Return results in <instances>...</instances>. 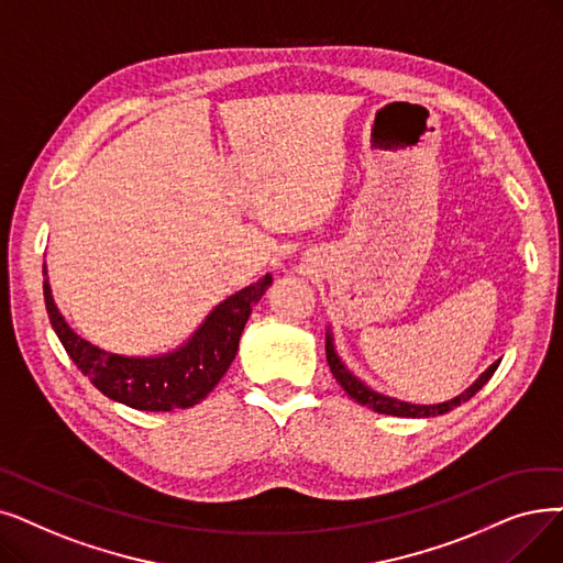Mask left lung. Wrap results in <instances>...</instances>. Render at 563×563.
Wrapping results in <instances>:
<instances>
[{
    "instance_id": "8db88e82",
    "label": "left lung",
    "mask_w": 563,
    "mask_h": 563,
    "mask_svg": "<svg viewBox=\"0 0 563 563\" xmlns=\"http://www.w3.org/2000/svg\"><path fill=\"white\" fill-rule=\"evenodd\" d=\"M327 361H329V368L335 377V382L345 388V394L356 400L358 405L368 407L377 413H388V417H405V419H423V417H437V413H446L451 411L453 407H457L460 402L470 400L474 394H478V390L485 386V382L490 379L495 375V371L499 368V361L493 363L490 368H487L467 390H464L462 396L449 400V402H442V405H409V402H400L396 398H388V396H382V394H375V390H371L368 386H365L363 382H358L345 365L340 363L338 354L333 352V342L331 338L327 335Z\"/></svg>"
}]
</instances>
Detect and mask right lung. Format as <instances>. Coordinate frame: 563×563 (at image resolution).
Instances as JSON below:
<instances>
[{
	"label": "right lung",
	"mask_w": 563,
	"mask_h": 563,
	"mask_svg": "<svg viewBox=\"0 0 563 563\" xmlns=\"http://www.w3.org/2000/svg\"><path fill=\"white\" fill-rule=\"evenodd\" d=\"M268 285L272 276L266 274L255 285L236 291L207 317L181 350L158 358H129L93 347L64 322L47 280L43 283V297L66 354L103 396L142 411H169L198 405L221 382L236 356L251 310Z\"/></svg>",
	"instance_id": "add662e5"
}]
</instances>
